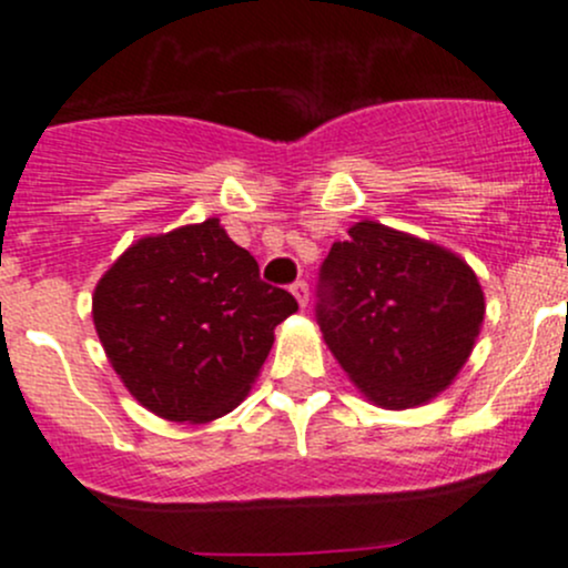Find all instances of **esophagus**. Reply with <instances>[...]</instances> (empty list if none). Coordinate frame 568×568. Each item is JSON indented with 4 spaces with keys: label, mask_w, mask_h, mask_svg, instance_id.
<instances>
[{
    "label": "esophagus",
    "mask_w": 568,
    "mask_h": 568,
    "mask_svg": "<svg viewBox=\"0 0 568 568\" xmlns=\"http://www.w3.org/2000/svg\"><path fill=\"white\" fill-rule=\"evenodd\" d=\"M291 294L296 296V302H300L302 307H305V305H307V300H311V288H307L305 280H296V283L291 285Z\"/></svg>",
    "instance_id": "1"
}]
</instances>
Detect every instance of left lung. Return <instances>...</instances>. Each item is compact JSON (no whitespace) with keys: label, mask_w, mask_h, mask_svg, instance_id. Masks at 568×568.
I'll use <instances>...</instances> for the list:
<instances>
[{"label":"left lung","mask_w":568,"mask_h":568,"mask_svg":"<svg viewBox=\"0 0 568 568\" xmlns=\"http://www.w3.org/2000/svg\"><path fill=\"white\" fill-rule=\"evenodd\" d=\"M484 311V291L462 257L379 222H357L318 268L326 346L387 409L426 404L454 382Z\"/></svg>","instance_id":"8db88e82"}]
</instances>
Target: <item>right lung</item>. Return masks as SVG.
<instances>
[{
	"label": "right lung",
	"instance_id": "1",
	"mask_svg": "<svg viewBox=\"0 0 568 568\" xmlns=\"http://www.w3.org/2000/svg\"><path fill=\"white\" fill-rule=\"evenodd\" d=\"M296 307L288 291L263 283L255 257L220 220H205L125 250L95 288L93 321L142 406L205 423L247 395L274 326Z\"/></svg>",
	"mask_w": 568,
	"mask_h": 568
}]
</instances>
